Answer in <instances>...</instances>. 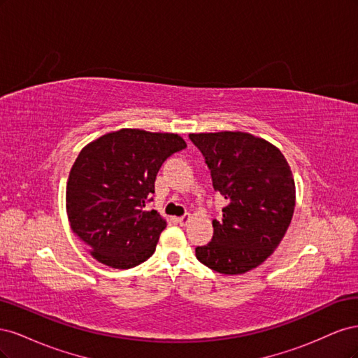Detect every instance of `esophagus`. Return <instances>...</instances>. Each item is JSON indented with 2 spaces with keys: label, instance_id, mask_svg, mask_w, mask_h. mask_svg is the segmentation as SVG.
<instances>
[{
  "label": "esophagus",
  "instance_id": "esophagus-1",
  "mask_svg": "<svg viewBox=\"0 0 358 358\" xmlns=\"http://www.w3.org/2000/svg\"><path fill=\"white\" fill-rule=\"evenodd\" d=\"M191 213H185L183 216H180V218H178V222L180 224V225H187L189 221H191Z\"/></svg>",
  "mask_w": 358,
  "mask_h": 358
}]
</instances>
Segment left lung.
<instances>
[{"mask_svg":"<svg viewBox=\"0 0 358 358\" xmlns=\"http://www.w3.org/2000/svg\"><path fill=\"white\" fill-rule=\"evenodd\" d=\"M210 169L215 191L227 200L212 221V242L196 248L200 263L222 275L249 272L273 254L288 230L296 185L280 150L242 131L189 134Z\"/></svg>","mask_w":358,"mask_h":358,"instance_id":"obj_1","label":"left lung"}]
</instances>
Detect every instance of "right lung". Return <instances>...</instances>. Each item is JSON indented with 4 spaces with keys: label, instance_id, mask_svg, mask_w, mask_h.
Here are the masks:
<instances>
[{
    "label": "right lung",
    "instance_id": "add662e5",
    "mask_svg": "<svg viewBox=\"0 0 358 358\" xmlns=\"http://www.w3.org/2000/svg\"><path fill=\"white\" fill-rule=\"evenodd\" d=\"M185 148L179 134L122 128L80 150L67 180V215L96 262L131 268L155 252L167 222L146 203L162 162Z\"/></svg>",
    "mask_w": 358,
    "mask_h": 358
}]
</instances>
